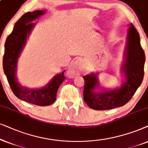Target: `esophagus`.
Returning a JSON list of instances; mask_svg holds the SVG:
<instances>
[{"mask_svg": "<svg viewBox=\"0 0 148 148\" xmlns=\"http://www.w3.org/2000/svg\"><path fill=\"white\" fill-rule=\"evenodd\" d=\"M82 61L80 59H77V60L74 61L70 66L69 67L68 70V74L70 77H74V76L78 75L80 74V72L82 70Z\"/></svg>", "mask_w": 148, "mask_h": 148, "instance_id": "obj_1", "label": "esophagus"}]
</instances>
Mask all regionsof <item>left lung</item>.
I'll list each match as a JSON object with an SVG mask.
<instances>
[{"mask_svg": "<svg viewBox=\"0 0 148 148\" xmlns=\"http://www.w3.org/2000/svg\"><path fill=\"white\" fill-rule=\"evenodd\" d=\"M145 53L137 29L131 23L128 29L121 72L124 79L119 88L96 91L99 82L97 74L84 76V100L88 107L96 110H106L125 105L141 85L144 75Z\"/></svg>", "mask_w": 148, "mask_h": 148, "instance_id": "left-lung-1", "label": "left lung"}]
</instances>
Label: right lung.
Returning <instances> with one entry per match:
<instances>
[{
    "label": "right lung",
    "mask_w": 148,
    "mask_h": 148,
    "mask_svg": "<svg viewBox=\"0 0 148 148\" xmlns=\"http://www.w3.org/2000/svg\"><path fill=\"white\" fill-rule=\"evenodd\" d=\"M45 12L42 10L27 12L15 23L12 32L6 40L3 61L4 72L15 95L23 101L40 106H49L56 101L58 88L66 78L65 70L56 74L48 84L39 88H29L21 86L17 80L16 74L17 60L25 45L27 38L36 25L32 21Z\"/></svg>",
    "instance_id": "obj_1"
}]
</instances>
